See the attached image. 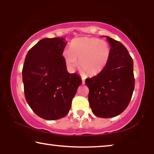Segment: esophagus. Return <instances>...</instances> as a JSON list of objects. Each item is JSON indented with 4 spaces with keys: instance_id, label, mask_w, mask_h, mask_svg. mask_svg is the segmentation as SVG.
<instances>
[{
    "instance_id": "obj_1",
    "label": "esophagus",
    "mask_w": 154,
    "mask_h": 154,
    "mask_svg": "<svg viewBox=\"0 0 154 154\" xmlns=\"http://www.w3.org/2000/svg\"><path fill=\"white\" fill-rule=\"evenodd\" d=\"M81 79H82V83H83V84L85 83V78H84V77H82V78H81Z\"/></svg>"
}]
</instances>
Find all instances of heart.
Masks as SVG:
<instances>
[{
	"label": "heart",
	"mask_w": 154,
	"mask_h": 154,
	"mask_svg": "<svg viewBox=\"0 0 154 154\" xmlns=\"http://www.w3.org/2000/svg\"><path fill=\"white\" fill-rule=\"evenodd\" d=\"M111 54V48L107 41L94 37H81L71 42L69 50L63 52V57L69 69H74L79 61L80 70L94 76L105 69Z\"/></svg>",
	"instance_id": "b5f03b06"
}]
</instances>
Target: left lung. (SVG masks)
Instances as JSON below:
<instances>
[{"label": "left lung", "instance_id": "8db88e82", "mask_svg": "<svg viewBox=\"0 0 154 154\" xmlns=\"http://www.w3.org/2000/svg\"><path fill=\"white\" fill-rule=\"evenodd\" d=\"M106 39L111 48L108 64L98 75L85 79L92 113L104 119L116 116L127 108L134 88L132 58L121 43Z\"/></svg>", "mask_w": 154, "mask_h": 154}]
</instances>
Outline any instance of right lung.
I'll list each match as a JSON object with an SVG mask.
<instances>
[{
	"mask_svg": "<svg viewBox=\"0 0 154 154\" xmlns=\"http://www.w3.org/2000/svg\"><path fill=\"white\" fill-rule=\"evenodd\" d=\"M64 38H43L27 53L22 69L24 95L29 106L45 120L64 117L81 85V77L69 73L62 54Z\"/></svg>",
	"mask_w": 154,
	"mask_h": 154,
	"instance_id": "right-lung-1",
	"label": "right lung"
}]
</instances>
